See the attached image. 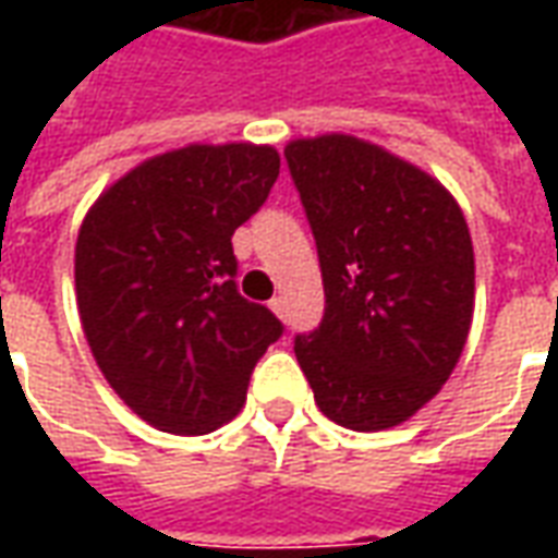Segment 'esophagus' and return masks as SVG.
Instances as JSON below:
<instances>
[{"label": "esophagus", "mask_w": 558, "mask_h": 558, "mask_svg": "<svg viewBox=\"0 0 558 558\" xmlns=\"http://www.w3.org/2000/svg\"><path fill=\"white\" fill-rule=\"evenodd\" d=\"M268 307H271L280 319H287V316H290V307H287V299H283V295H275V299L268 302Z\"/></svg>", "instance_id": "34e87169"}]
</instances>
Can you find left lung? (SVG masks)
Returning a JSON list of instances; mask_svg holds the SVG:
<instances>
[{
	"label": "left lung",
	"instance_id": "left-lung-1",
	"mask_svg": "<svg viewBox=\"0 0 558 558\" xmlns=\"http://www.w3.org/2000/svg\"><path fill=\"white\" fill-rule=\"evenodd\" d=\"M283 158L326 290L323 323L295 338V359L335 424L395 427L439 395L466 347V218L436 179L364 140H292Z\"/></svg>",
	"mask_w": 558,
	"mask_h": 558
}]
</instances>
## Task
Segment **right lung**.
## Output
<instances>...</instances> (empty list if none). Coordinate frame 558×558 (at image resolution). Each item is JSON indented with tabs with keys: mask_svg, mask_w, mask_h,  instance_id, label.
Returning <instances> with one entry per match:
<instances>
[{
	"mask_svg": "<svg viewBox=\"0 0 558 558\" xmlns=\"http://www.w3.org/2000/svg\"><path fill=\"white\" fill-rule=\"evenodd\" d=\"M271 146H184L107 187L77 235L80 323L104 379L163 433L239 415L263 352L283 335L239 287L232 232L278 179Z\"/></svg>",
	"mask_w": 558,
	"mask_h": 558,
	"instance_id": "add662e5",
	"label": "right lung"
}]
</instances>
